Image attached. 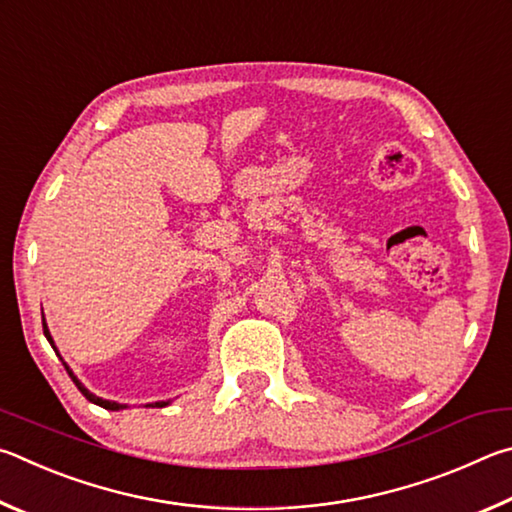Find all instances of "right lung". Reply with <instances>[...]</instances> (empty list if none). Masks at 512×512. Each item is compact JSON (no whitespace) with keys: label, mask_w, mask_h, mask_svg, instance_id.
I'll use <instances>...</instances> for the list:
<instances>
[{"label":"right lung","mask_w":512,"mask_h":512,"mask_svg":"<svg viewBox=\"0 0 512 512\" xmlns=\"http://www.w3.org/2000/svg\"><path fill=\"white\" fill-rule=\"evenodd\" d=\"M42 328H44V337L49 339V344L53 346V351H56V344H53V337H51V333H49V326H47V321H44V315H42ZM60 360H62V357H60ZM62 364H65V369H67V373H69L71 382L76 384L78 391L83 393V396H85L89 402H94V405L103 407V409H107V411H121V409H128V405H121V402H114V400H103V398H98L96 393L89 391V389L85 387V384L76 378L74 371H71L69 366H67V362H62ZM166 405H170V400H168V402H155V405H146V407H166Z\"/></svg>","instance_id":"add662e5"}]
</instances>
